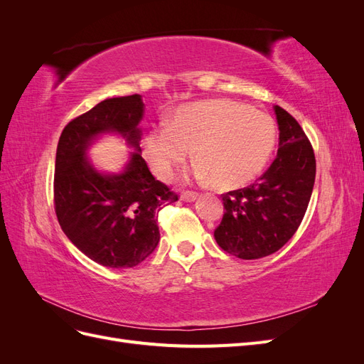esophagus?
<instances>
[{
	"mask_svg": "<svg viewBox=\"0 0 364 364\" xmlns=\"http://www.w3.org/2000/svg\"><path fill=\"white\" fill-rule=\"evenodd\" d=\"M197 194L196 191H183L182 194H181V199L183 200V202H193V200H196L197 199Z\"/></svg>",
	"mask_w": 364,
	"mask_h": 364,
	"instance_id": "34e87169",
	"label": "esophagus"
}]
</instances>
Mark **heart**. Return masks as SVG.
I'll list each match as a JSON object with an SVG mask.
<instances>
[{
	"label": "heart",
	"mask_w": 364,
	"mask_h": 364,
	"mask_svg": "<svg viewBox=\"0 0 364 364\" xmlns=\"http://www.w3.org/2000/svg\"><path fill=\"white\" fill-rule=\"evenodd\" d=\"M277 138L273 119L230 100L179 106L170 126L151 129L141 141L142 155L159 179H170L194 149L197 178L230 190L255 179L267 164Z\"/></svg>",
	"instance_id": "b5f03b06"
}]
</instances>
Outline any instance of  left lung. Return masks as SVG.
<instances>
[{"instance_id":"obj_1","label":"left lung","mask_w":364,"mask_h":364,"mask_svg":"<svg viewBox=\"0 0 364 364\" xmlns=\"http://www.w3.org/2000/svg\"><path fill=\"white\" fill-rule=\"evenodd\" d=\"M279 127L277 158L246 188L223 194L225 214L214 230L217 245L241 259L279 250L299 228L311 199L316 158L299 123L274 106Z\"/></svg>"}]
</instances>
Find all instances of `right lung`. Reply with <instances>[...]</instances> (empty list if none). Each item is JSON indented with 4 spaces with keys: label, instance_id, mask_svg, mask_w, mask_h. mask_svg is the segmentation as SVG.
Listing matches in <instances>:
<instances>
[{
    "label": "right lung",
    "instance_id": "right-lung-1",
    "mask_svg": "<svg viewBox=\"0 0 364 364\" xmlns=\"http://www.w3.org/2000/svg\"><path fill=\"white\" fill-rule=\"evenodd\" d=\"M142 115L139 94L106 98L65 126L56 151L59 225L87 258L112 269L135 267L156 249L158 214L178 200V194L153 178L138 153ZM102 133H118L136 147L124 172L103 175L87 159V147Z\"/></svg>",
    "mask_w": 364,
    "mask_h": 364
}]
</instances>
